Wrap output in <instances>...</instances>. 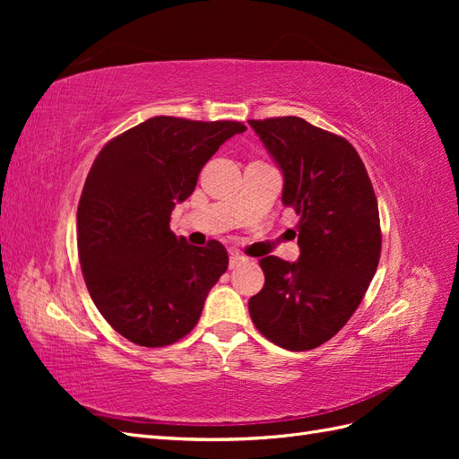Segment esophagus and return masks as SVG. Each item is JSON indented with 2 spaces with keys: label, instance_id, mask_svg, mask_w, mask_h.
<instances>
[{
  "label": "esophagus",
  "instance_id": "obj_1",
  "mask_svg": "<svg viewBox=\"0 0 459 459\" xmlns=\"http://www.w3.org/2000/svg\"><path fill=\"white\" fill-rule=\"evenodd\" d=\"M247 262V258L245 256H241V255H238V253H231L230 255V268L233 270V268H239L241 264H245Z\"/></svg>",
  "mask_w": 459,
  "mask_h": 459
}]
</instances>
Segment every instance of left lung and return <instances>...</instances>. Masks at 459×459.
<instances>
[{
	"label": "left lung",
	"instance_id": "obj_1",
	"mask_svg": "<svg viewBox=\"0 0 459 459\" xmlns=\"http://www.w3.org/2000/svg\"><path fill=\"white\" fill-rule=\"evenodd\" d=\"M283 174L285 206L299 214L300 256L260 260L264 287L253 324L287 351H312L362 302L381 256L375 191L356 149L299 117L248 120Z\"/></svg>",
	"mask_w": 459,
	"mask_h": 459
}]
</instances>
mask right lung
Returning a JSON list of instances; mask_svg holds the SVG:
<instances>
[{"instance_id": "right-lung-1", "label": "right lung", "mask_w": 459, "mask_h": 459, "mask_svg": "<svg viewBox=\"0 0 459 459\" xmlns=\"http://www.w3.org/2000/svg\"><path fill=\"white\" fill-rule=\"evenodd\" d=\"M241 122L155 117L110 140L78 203V256L97 310L122 337L166 346L197 325L208 290L228 270L218 241L193 247L170 214Z\"/></svg>"}]
</instances>
